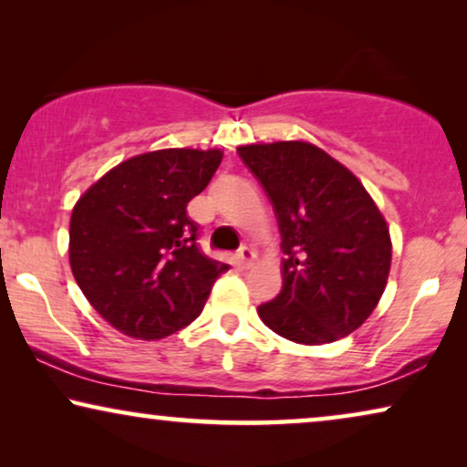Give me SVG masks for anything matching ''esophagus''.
Wrapping results in <instances>:
<instances>
[{
  "label": "esophagus",
  "mask_w": 467,
  "mask_h": 467,
  "mask_svg": "<svg viewBox=\"0 0 467 467\" xmlns=\"http://www.w3.org/2000/svg\"><path fill=\"white\" fill-rule=\"evenodd\" d=\"M254 261H257V253H254L253 248H248V246H242L238 254H235V264H238V267H242V270H248V267H253Z\"/></svg>",
  "instance_id": "esophagus-1"
}]
</instances>
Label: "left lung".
Here are the masks:
<instances>
[{
    "mask_svg": "<svg viewBox=\"0 0 467 467\" xmlns=\"http://www.w3.org/2000/svg\"><path fill=\"white\" fill-rule=\"evenodd\" d=\"M270 197L283 248V291L257 312L297 344H329L372 315L391 267L389 227L353 171L308 142L238 149Z\"/></svg>",
    "mask_w": 467,
    "mask_h": 467,
    "instance_id": "8db88e82",
    "label": "left lung"
}]
</instances>
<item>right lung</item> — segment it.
<instances>
[{"mask_svg":"<svg viewBox=\"0 0 467 467\" xmlns=\"http://www.w3.org/2000/svg\"><path fill=\"white\" fill-rule=\"evenodd\" d=\"M221 150L165 149L131 157L76 202L69 265L80 291L112 327L161 340L202 315L229 270L197 246L187 203L221 165Z\"/></svg>","mask_w":467,"mask_h":467,"instance_id":"obj_1","label":"right lung"}]
</instances>
